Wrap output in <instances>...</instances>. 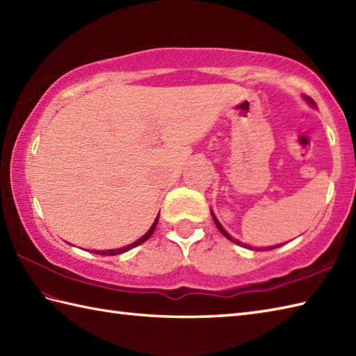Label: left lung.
Here are the masks:
<instances>
[{"mask_svg": "<svg viewBox=\"0 0 356 356\" xmlns=\"http://www.w3.org/2000/svg\"><path fill=\"white\" fill-rule=\"evenodd\" d=\"M305 97H306V101H307L309 104H311V105H315V102H314V101L311 99V97H307V96H305ZM211 216H213V220H214V223H216V226H217V229H218V231H220V232L223 234V236H225L226 238H228V240H231V241H234V243H237V245H240V246H245V248H249V249H257V251H270V249H275V248H280V246H282V245H277V246H272V248H252V246H248V245H243V243H241V241H238V240H236V238H232V237L229 236V234L225 231V228H223V226L220 225V222H218V220H217V217L214 216V213H213V211H211Z\"/></svg>", "mask_w": 356, "mask_h": 356, "instance_id": "1", "label": "left lung"}]
</instances>
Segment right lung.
I'll return each mask as SVG.
<instances>
[{
  "mask_svg": "<svg viewBox=\"0 0 356 356\" xmlns=\"http://www.w3.org/2000/svg\"><path fill=\"white\" fill-rule=\"evenodd\" d=\"M157 220H159V216L156 217V220H154V223L151 225V228L148 229V232L145 234V236H142L139 240H136L134 243H131V245H128V246H125V248H119V249H108V251H96L95 254H99V255H118V254H122V252H127V251H130V249H133V248H136V246H139V245H142L143 241H147L151 236H153V232H154V229H156V225H157Z\"/></svg>",
  "mask_w": 356,
  "mask_h": 356,
  "instance_id": "add662e5",
  "label": "right lung"
}]
</instances>
